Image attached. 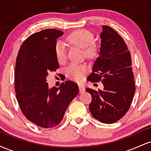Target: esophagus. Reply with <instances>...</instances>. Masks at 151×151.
I'll use <instances>...</instances> for the list:
<instances>
[{"mask_svg": "<svg viewBox=\"0 0 151 151\" xmlns=\"http://www.w3.org/2000/svg\"><path fill=\"white\" fill-rule=\"evenodd\" d=\"M79 93H83L85 91V88L83 85H79Z\"/></svg>", "mask_w": 151, "mask_h": 151, "instance_id": "esophagus-1", "label": "esophagus"}]
</instances>
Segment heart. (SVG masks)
<instances>
[{
  "label": "heart",
  "instance_id": "1",
  "mask_svg": "<svg viewBox=\"0 0 151 151\" xmlns=\"http://www.w3.org/2000/svg\"><path fill=\"white\" fill-rule=\"evenodd\" d=\"M67 40L70 44L79 47L81 49H84V54L87 58L92 59L97 55L98 47L93 44V35L89 31L86 30L74 31L68 36ZM55 55L57 60L60 63L65 62L67 59V51L63 43H57L55 45ZM86 71L85 65L72 63L66 69V74L70 79L79 81L83 79Z\"/></svg>",
  "mask_w": 151,
  "mask_h": 151
}]
</instances>
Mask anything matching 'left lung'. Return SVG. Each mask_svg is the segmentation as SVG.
<instances>
[{
  "label": "left lung",
  "instance_id": "1",
  "mask_svg": "<svg viewBox=\"0 0 151 151\" xmlns=\"http://www.w3.org/2000/svg\"><path fill=\"white\" fill-rule=\"evenodd\" d=\"M99 56L87 77L91 82L101 81L103 90L86 88L91 95L89 111L92 116L104 124H113L128 111L136 90L131 57L128 47L116 30L102 26Z\"/></svg>",
  "mask_w": 151,
  "mask_h": 151
}]
</instances>
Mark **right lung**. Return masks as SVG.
Returning a JSON list of instances; mask_svg holds the SVG:
<instances>
[{"instance_id":"obj_1","label":"right lung","mask_w":151,"mask_h":151,"mask_svg":"<svg viewBox=\"0 0 151 151\" xmlns=\"http://www.w3.org/2000/svg\"><path fill=\"white\" fill-rule=\"evenodd\" d=\"M64 32L46 29L31 35L19 50L15 68V89L22 113L40 127L58 126L79 87L65 81L60 87L49 88L47 77L59 68L55 55L57 39Z\"/></svg>"}]
</instances>
